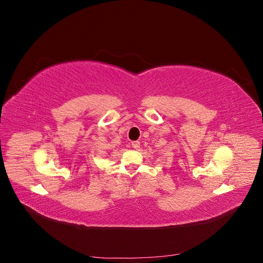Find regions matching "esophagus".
Segmentation results:
<instances>
[{
  "label": "esophagus",
  "mask_w": 263,
  "mask_h": 263,
  "mask_svg": "<svg viewBox=\"0 0 263 263\" xmlns=\"http://www.w3.org/2000/svg\"><path fill=\"white\" fill-rule=\"evenodd\" d=\"M132 147L134 149H139L140 148V142L139 141H133L132 142Z\"/></svg>",
  "instance_id": "esophagus-1"
}]
</instances>
